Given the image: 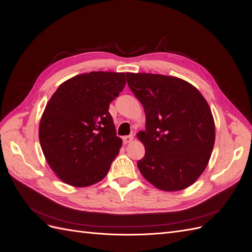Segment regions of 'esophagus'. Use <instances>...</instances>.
Returning a JSON list of instances; mask_svg holds the SVG:
<instances>
[{
    "instance_id": "1",
    "label": "esophagus",
    "mask_w": 252,
    "mask_h": 252,
    "mask_svg": "<svg viewBox=\"0 0 252 252\" xmlns=\"http://www.w3.org/2000/svg\"><path fill=\"white\" fill-rule=\"evenodd\" d=\"M133 139H134V136H133V135H129V136H126V137H124V138H123V140H124V143H125V144L130 143L131 141H133Z\"/></svg>"
}]
</instances>
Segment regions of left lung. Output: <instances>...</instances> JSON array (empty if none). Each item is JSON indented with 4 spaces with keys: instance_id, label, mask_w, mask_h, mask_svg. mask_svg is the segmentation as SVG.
<instances>
[{
    "instance_id": "left-lung-1",
    "label": "left lung",
    "mask_w": 252,
    "mask_h": 252,
    "mask_svg": "<svg viewBox=\"0 0 252 252\" xmlns=\"http://www.w3.org/2000/svg\"><path fill=\"white\" fill-rule=\"evenodd\" d=\"M143 105L146 130L139 131L145 155L138 161L143 177L163 191L186 189L204 171L216 139L209 106L184 79L153 73H126Z\"/></svg>"
}]
</instances>
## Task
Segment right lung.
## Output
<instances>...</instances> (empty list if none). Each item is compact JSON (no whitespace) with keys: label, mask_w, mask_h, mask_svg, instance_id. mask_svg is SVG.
<instances>
[{"label":"right lung","mask_w":252,"mask_h":252,"mask_svg":"<svg viewBox=\"0 0 252 252\" xmlns=\"http://www.w3.org/2000/svg\"><path fill=\"white\" fill-rule=\"evenodd\" d=\"M125 86L124 72L92 71L61 84L47 103L38 139L47 162L64 183L88 187L107 175L123 144L109 104Z\"/></svg>","instance_id":"add662e5"}]
</instances>
